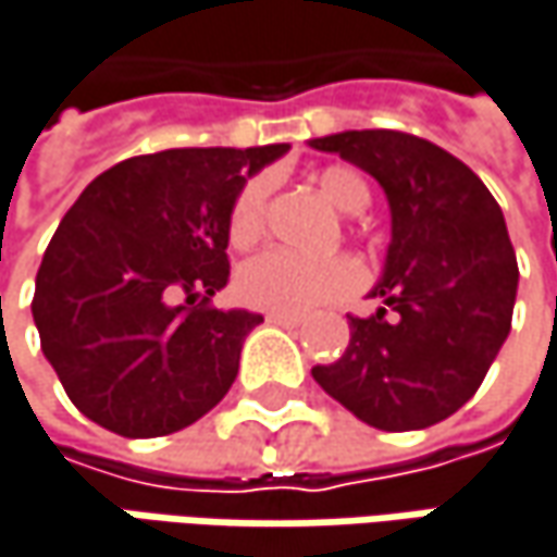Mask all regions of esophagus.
<instances>
[{
	"mask_svg": "<svg viewBox=\"0 0 557 557\" xmlns=\"http://www.w3.org/2000/svg\"><path fill=\"white\" fill-rule=\"evenodd\" d=\"M268 321L280 324V327H299L302 324V318H296V314H268Z\"/></svg>",
	"mask_w": 557,
	"mask_h": 557,
	"instance_id": "esophagus-1",
	"label": "esophagus"
}]
</instances>
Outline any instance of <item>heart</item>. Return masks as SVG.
Returning <instances> with one entry per match:
<instances>
[{
	"label": "heart",
	"instance_id": "1",
	"mask_svg": "<svg viewBox=\"0 0 557 557\" xmlns=\"http://www.w3.org/2000/svg\"><path fill=\"white\" fill-rule=\"evenodd\" d=\"M318 191L341 213H362L372 201L369 182L349 166H327L318 173ZM268 182L251 180L236 195L230 211V243L248 246L264 226ZM366 283V271L349 255L302 258L286 248H268L239 268L236 289L251 309L271 314H309L314 309L344 302Z\"/></svg>",
	"mask_w": 557,
	"mask_h": 557
}]
</instances>
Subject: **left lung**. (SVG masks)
Masks as SVG:
<instances>
[{
  "label": "left lung",
  "instance_id": "8db88e82",
  "mask_svg": "<svg viewBox=\"0 0 557 557\" xmlns=\"http://www.w3.org/2000/svg\"><path fill=\"white\" fill-rule=\"evenodd\" d=\"M387 195L391 246L372 296L349 314V346L311 377L381 432L429 429L463 407L510 334L517 258L505 213L473 170L438 145L394 128L311 138Z\"/></svg>",
  "mask_w": 557,
  "mask_h": 557
}]
</instances>
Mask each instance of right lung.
Returning <instances> with one entry per match:
<instances>
[{
  "instance_id": "1",
  "label": "right lung",
  "mask_w": 557,
  "mask_h": 557,
  "mask_svg": "<svg viewBox=\"0 0 557 557\" xmlns=\"http://www.w3.org/2000/svg\"><path fill=\"white\" fill-rule=\"evenodd\" d=\"M264 148H176L115 163L62 216L37 271L34 324L69 400L122 438L211 412L261 314L208 306L230 280V211Z\"/></svg>"
}]
</instances>
